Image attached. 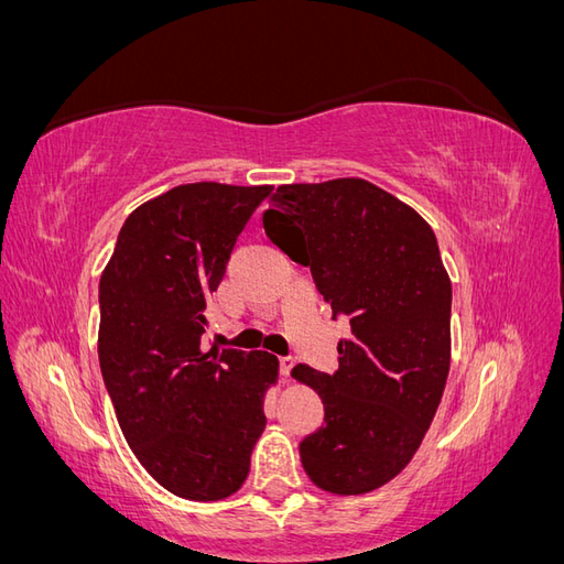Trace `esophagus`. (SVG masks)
Instances as JSON below:
<instances>
[{
    "instance_id": "esophagus-1",
    "label": "esophagus",
    "mask_w": 564,
    "mask_h": 564,
    "mask_svg": "<svg viewBox=\"0 0 564 564\" xmlns=\"http://www.w3.org/2000/svg\"><path fill=\"white\" fill-rule=\"evenodd\" d=\"M294 365H296V360H294V357H292V355H286V357H280V373H282V377H284V379L289 377V371H292V369H294Z\"/></svg>"
}]
</instances>
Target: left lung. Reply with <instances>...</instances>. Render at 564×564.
Returning <instances> with one entry per match:
<instances>
[{"instance_id":"left-lung-1","label":"left lung","mask_w":564,"mask_h":564,"mask_svg":"<svg viewBox=\"0 0 564 564\" xmlns=\"http://www.w3.org/2000/svg\"><path fill=\"white\" fill-rule=\"evenodd\" d=\"M270 207L268 240L311 268L332 317L350 324L334 373L292 369L324 404L301 464L324 491H371L412 460L447 383L452 282L435 232L362 178L280 185Z\"/></svg>"}]
</instances>
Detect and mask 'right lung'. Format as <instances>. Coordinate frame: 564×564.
<instances>
[{
	"mask_svg": "<svg viewBox=\"0 0 564 564\" xmlns=\"http://www.w3.org/2000/svg\"><path fill=\"white\" fill-rule=\"evenodd\" d=\"M270 185L187 183L141 204L98 284V362L131 452L181 499L218 501L247 480L278 360L204 352L207 299Z\"/></svg>",
	"mask_w": 564,
	"mask_h": 564,
	"instance_id": "obj_1",
	"label": "right lung"
}]
</instances>
